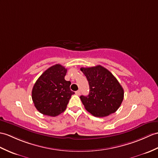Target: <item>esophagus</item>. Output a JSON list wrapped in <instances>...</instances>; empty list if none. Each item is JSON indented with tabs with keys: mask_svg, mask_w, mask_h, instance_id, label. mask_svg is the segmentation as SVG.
I'll use <instances>...</instances> for the list:
<instances>
[{
	"mask_svg": "<svg viewBox=\"0 0 158 158\" xmlns=\"http://www.w3.org/2000/svg\"><path fill=\"white\" fill-rule=\"evenodd\" d=\"M75 94H76V95H77V96H79V95L81 94V91L78 90V91H75Z\"/></svg>",
	"mask_w": 158,
	"mask_h": 158,
	"instance_id": "obj_1",
	"label": "esophagus"
}]
</instances>
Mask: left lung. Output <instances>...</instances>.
<instances>
[{
	"label": "left lung",
	"mask_w": 158,
	"mask_h": 158,
	"mask_svg": "<svg viewBox=\"0 0 158 158\" xmlns=\"http://www.w3.org/2000/svg\"><path fill=\"white\" fill-rule=\"evenodd\" d=\"M89 82V93L80 98L87 110L96 117L114 113L124 98V90L118 80L101 65L81 68Z\"/></svg>",
	"instance_id": "1"
}]
</instances>
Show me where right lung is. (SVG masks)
<instances>
[{
	"mask_svg": "<svg viewBox=\"0 0 158 158\" xmlns=\"http://www.w3.org/2000/svg\"><path fill=\"white\" fill-rule=\"evenodd\" d=\"M67 69L61 64L52 66L35 83L31 98L35 107L44 115L56 116L63 112L73 92L71 82L64 79Z\"/></svg>",
	"mask_w": 158,
	"mask_h": 158,
	"instance_id": "1",
	"label": "right lung"
}]
</instances>
